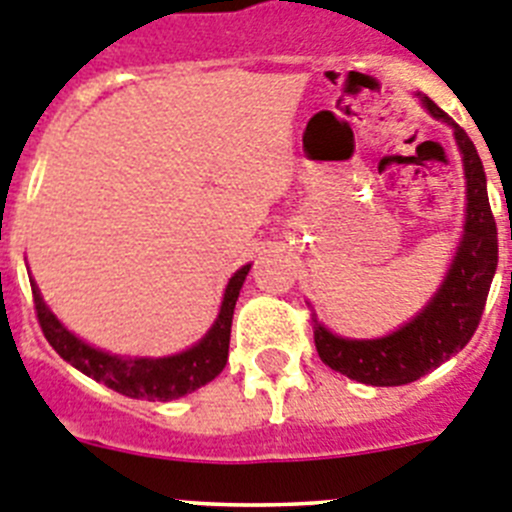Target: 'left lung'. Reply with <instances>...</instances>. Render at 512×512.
Returning <instances> with one entry per match:
<instances>
[{
  "instance_id": "obj_1",
  "label": "left lung",
  "mask_w": 512,
  "mask_h": 512,
  "mask_svg": "<svg viewBox=\"0 0 512 512\" xmlns=\"http://www.w3.org/2000/svg\"><path fill=\"white\" fill-rule=\"evenodd\" d=\"M423 107L454 128L467 176V220L451 269L431 302L410 323L384 338L354 341L333 336L312 318L315 348L323 364L372 387H400L433 372L459 354L477 330L497 269V225L487 200V176L469 135L438 107L420 97Z\"/></svg>"
}]
</instances>
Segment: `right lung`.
Returning <instances> with one entry per match:
<instances>
[{
	"label": "right lung",
	"mask_w": 512,
	"mask_h": 512,
	"mask_svg": "<svg viewBox=\"0 0 512 512\" xmlns=\"http://www.w3.org/2000/svg\"><path fill=\"white\" fill-rule=\"evenodd\" d=\"M248 269H251V264L241 266L230 277L228 287H225L223 305H220V315H217L215 325L207 330V336L197 346L187 348V351L176 356H164V359H122V356H112L107 351H99V348L79 341L48 310L35 282H30V287H33L35 312H38L43 336L48 338V343L56 348V354L63 361H69L81 374L97 379L104 387H110V390L120 392L125 397H135V400H176V397L187 395V392L200 390L202 384L212 382L225 369L235 300L241 295Z\"/></svg>",
	"instance_id": "add662e5"
}]
</instances>
